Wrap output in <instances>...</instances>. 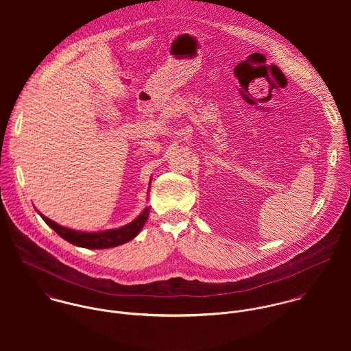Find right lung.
<instances>
[{
  "label": "right lung",
  "instance_id": "1",
  "mask_svg": "<svg viewBox=\"0 0 351 351\" xmlns=\"http://www.w3.org/2000/svg\"><path fill=\"white\" fill-rule=\"evenodd\" d=\"M149 212H150V208H146L130 224L120 227L117 230H109V231H102V232L74 231V230H70V228L56 224L49 217L43 216L40 212H39V215L60 238H63L64 241L70 242L74 246H80V247H85V249H109V247L120 246V245L127 243L131 239H134L141 232L142 227L145 226L146 220L149 219Z\"/></svg>",
  "mask_w": 351,
  "mask_h": 351
}]
</instances>
